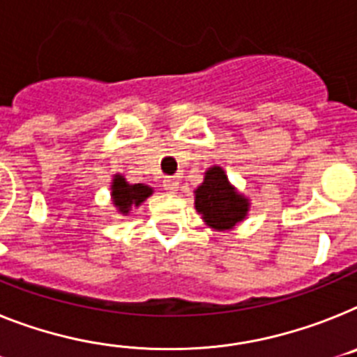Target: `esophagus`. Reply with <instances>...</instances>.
Returning a JSON list of instances; mask_svg holds the SVG:
<instances>
[{"label": "esophagus", "mask_w": 357, "mask_h": 357, "mask_svg": "<svg viewBox=\"0 0 357 357\" xmlns=\"http://www.w3.org/2000/svg\"><path fill=\"white\" fill-rule=\"evenodd\" d=\"M163 188L167 190V192H178V188H179L178 178H165Z\"/></svg>", "instance_id": "34e87169"}]
</instances>
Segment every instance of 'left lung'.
<instances>
[{
  "label": "left lung",
  "instance_id": "left-lung-1",
  "mask_svg": "<svg viewBox=\"0 0 357 357\" xmlns=\"http://www.w3.org/2000/svg\"><path fill=\"white\" fill-rule=\"evenodd\" d=\"M194 206L206 227L218 232H229L247 220L250 199L229 181L220 165L206 169L203 183L194 190Z\"/></svg>",
  "mask_w": 357,
  "mask_h": 357
}]
</instances>
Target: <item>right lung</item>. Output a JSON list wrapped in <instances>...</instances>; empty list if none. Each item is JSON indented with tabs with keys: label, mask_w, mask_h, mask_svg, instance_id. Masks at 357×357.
Here are the masks:
<instances>
[{
	"label": "right lung",
	"mask_w": 357,
	"mask_h": 357,
	"mask_svg": "<svg viewBox=\"0 0 357 357\" xmlns=\"http://www.w3.org/2000/svg\"><path fill=\"white\" fill-rule=\"evenodd\" d=\"M154 194V188L145 183H128L123 174H114L110 183V199L118 214L128 215L132 208H137L146 197Z\"/></svg>",
	"instance_id": "1"
}]
</instances>
